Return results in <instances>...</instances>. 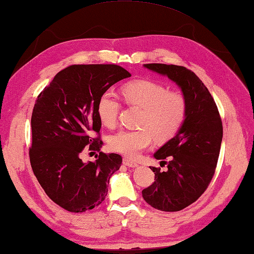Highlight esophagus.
Wrapping results in <instances>:
<instances>
[{"label": "esophagus", "instance_id": "34e87169", "mask_svg": "<svg viewBox=\"0 0 254 254\" xmlns=\"http://www.w3.org/2000/svg\"><path fill=\"white\" fill-rule=\"evenodd\" d=\"M123 163L125 165H127V166H129V167H137L138 166V163L137 162H134V161H131V160H129V159H124L123 160Z\"/></svg>", "mask_w": 254, "mask_h": 254}]
</instances>
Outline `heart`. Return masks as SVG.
I'll use <instances>...</instances> for the list:
<instances>
[{
    "label": "heart",
    "mask_w": 254,
    "mask_h": 254,
    "mask_svg": "<svg viewBox=\"0 0 254 254\" xmlns=\"http://www.w3.org/2000/svg\"><path fill=\"white\" fill-rule=\"evenodd\" d=\"M122 94L129 105L141 109L137 130L122 129L109 138L112 151L129 157H136L149 148L153 137L167 141L183 127L187 117V101L180 92L170 91L159 81L140 79L124 84ZM121 109L120 100L112 91L101 94L97 112L101 123L112 127L117 121Z\"/></svg>",
    "instance_id": "b5f03b06"
}]
</instances>
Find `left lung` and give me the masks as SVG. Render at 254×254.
Masks as SVG:
<instances>
[{"label": "left lung", "instance_id": "left-lung-1", "mask_svg": "<svg viewBox=\"0 0 254 254\" xmlns=\"http://www.w3.org/2000/svg\"><path fill=\"white\" fill-rule=\"evenodd\" d=\"M143 66L176 82L187 101L183 127L154 153L167 171L150 166L154 183L142 190L143 199L152 207L177 212L198 200L211 183L221 150L222 120L210 91L193 71L177 65Z\"/></svg>", "mask_w": 254, "mask_h": 254}]
</instances>
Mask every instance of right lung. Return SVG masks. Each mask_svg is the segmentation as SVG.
I'll return each mask as SVG.
<instances>
[{"mask_svg":"<svg viewBox=\"0 0 254 254\" xmlns=\"http://www.w3.org/2000/svg\"><path fill=\"white\" fill-rule=\"evenodd\" d=\"M130 76L114 64L71 65L38 95L31 116L30 164L49 198L67 211L81 213L100 205L111 176L120 170V154L100 152L95 162L83 163L80 153L84 146L100 151L98 101L111 86ZM94 132L99 134L95 138Z\"/></svg>","mask_w":254,"mask_h":254,"instance_id":"add662e5","label":"right lung"}]
</instances>
